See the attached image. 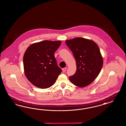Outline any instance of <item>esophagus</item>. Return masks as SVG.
<instances>
[{
  "label": "esophagus",
  "instance_id": "esophagus-1",
  "mask_svg": "<svg viewBox=\"0 0 126 126\" xmlns=\"http://www.w3.org/2000/svg\"><path fill=\"white\" fill-rule=\"evenodd\" d=\"M66 70H67V68L65 67V68L62 69V71L64 72H65V71H66Z\"/></svg>",
  "mask_w": 126,
  "mask_h": 126
}]
</instances>
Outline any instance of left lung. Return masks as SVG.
<instances>
[{
  "instance_id": "1",
  "label": "left lung",
  "mask_w": 126,
  "mask_h": 126,
  "mask_svg": "<svg viewBox=\"0 0 126 126\" xmlns=\"http://www.w3.org/2000/svg\"><path fill=\"white\" fill-rule=\"evenodd\" d=\"M65 43L76 62V73L69 79L77 86L85 87L97 78L103 67L99 47L94 41L81 37L66 40Z\"/></svg>"
}]
</instances>
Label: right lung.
<instances>
[{"instance_id":"obj_1","label":"right lung","mask_w":126,"mask_h":126,"mask_svg":"<svg viewBox=\"0 0 126 126\" xmlns=\"http://www.w3.org/2000/svg\"><path fill=\"white\" fill-rule=\"evenodd\" d=\"M61 42L45 40L29 46L23 58L25 75L35 86L42 89L52 86L62 72L54 53Z\"/></svg>"}]
</instances>
